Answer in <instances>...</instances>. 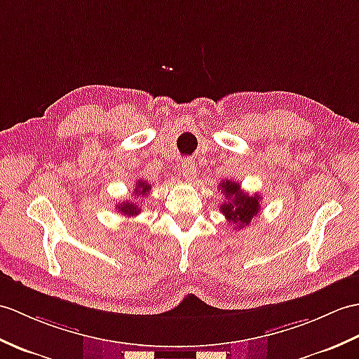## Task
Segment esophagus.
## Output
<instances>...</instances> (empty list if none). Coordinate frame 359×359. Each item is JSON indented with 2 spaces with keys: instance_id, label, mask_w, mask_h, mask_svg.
<instances>
[{
  "instance_id": "esophagus-1",
  "label": "esophagus",
  "mask_w": 359,
  "mask_h": 359,
  "mask_svg": "<svg viewBox=\"0 0 359 359\" xmlns=\"http://www.w3.org/2000/svg\"><path fill=\"white\" fill-rule=\"evenodd\" d=\"M180 172H182L183 179L193 182L196 179V176H197V174H196V163L191 161V159L183 161L182 166H180Z\"/></svg>"
}]
</instances>
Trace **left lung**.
<instances>
[{
    "label": "left lung",
    "instance_id": "8db88e82",
    "mask_svg": "<svg viewBox=\"0 0 359 359\" xmlns=\"http://www.w3.org/2000/svg\"><path fill=\"white\" fill-rule=\"evenodd\" d=\"M224 202L220 206V212L231 224H236V229H243L260 212V194L249 196L240 188L238 183L232 180H223L220 183Z\"/></svg>",
    "mask_w": 359,
    "mask_h": 359
}]
</instances>
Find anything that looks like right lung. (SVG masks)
Returning a JSON list of instances; mask_svg holds the SVG:
<instances>
[{"instance_id":"add662e5","label":"right lung","mask_w":359,"mask_h":359,"mask_svg":"<svg viewBox=\"0 0 359 359\" xmlns=\"http://www.w3.org/2000/svg\"><path fill=\"white\" fill-rule=\"evenodd\" d=\"M149 191H151V183H147L145 180H139L136 183L135 193H136L137 197L139 196L144 197L145 194L149 193ZM116 211H119L121 214L131 217V215H137L140 212V206L136 202H122V203H118V206H116Z\"/></svg>"}]
</instances>
